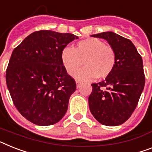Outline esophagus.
<instances>
[{
    "mask_svg": "<svg viewBox=\"0 0 152 152\" xmlns=\"http://www.w3.org/2000/svg\"><path fill=\"white\" fill-rule=\"evenodd\" d=\"M81 84H82V83L80 82V81H76V87L77 88H79L81 86Z\"/></svg>",
    "mask_w": 152,
    "mask_h": 152,
    "instance_id": "esophagus-1",
    "label": "esophagus"
}]
</instances>
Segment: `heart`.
I'll list each match as a JSON object with an SVG mask.
<instances>
[{
    "mask_svg": "<svg viewBox=\"0 0 152 152\" xmlns=\"http://www.w3.org/2000/svg\"><path fill=\"white\" fill-rule=\"evenodd\" d=\"M61 61L66 72L74 76L82 65L85 67L76 74L80 80L105 79L112 72L116 63V54L111 46L105 45L103 40L97 38H87L80 40L73 49L64 48L61 54Z\"/></svg>",
    "mask_w": 152,
    "mask_h": 152,
    "instance_id": "1",
    "label": "heart"
}]
</instances>
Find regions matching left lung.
<instances>
[{"mask_svg": "<svg viewBox=\"0 0 152 152\" xmlns=\"http://www.w3.org/2000/svg\"><path fill=\"white\" fill-rule=\"evenodd\" d=\"M91 37L102 38L115 51L116 63L105 80L92 83L89 96L91 114L100 123L119 126L131 116L145 83L142 58L134 44L113 32H104Z\"/></svg>", "mask_w": 152, "mask_h": 152, "instance_id": "1", "label": "left lung"}]
</instances>
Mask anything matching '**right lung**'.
Segmentation results:
<instances>
[{"label": "right lung", "mask_w": 152, "mask_h": 152, "mask_svg": "<svg viewBox=\"0 0 152 152\" xmlns=\"http://www.w3.org/2000/svg\"><path fill=\"white\" fill-rule=\"evenodd\" d=\"M75 39L78 37L72 33L40 30L12 51L7 87L18 112L36 125H53L67 112L76 84L61 63V54Z\"/></svg>", "instance_id": "1"}]
</instances>
